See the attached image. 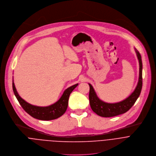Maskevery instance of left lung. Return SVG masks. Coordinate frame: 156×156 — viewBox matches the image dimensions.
<instances>
[{
	"instance_id": "obj_1",
	"label": "left lung",
	"mask_w": 156,
	"mask_h": 156,
	"mask_svg": "<svg viewBox=\"0 0 156 156\" xmlns=\"http://www.w3.org/2000/svg\"><path fill=\"white\" fill-rule=\"evenodd\" d=\"M135 50L140 65L139 80L135 90L127 98L116 103H105L98 98L91 85L88 83L90 86L89 101L90 107L93 111L95 112L97 115L103 117H111L125 113L133 106L139 97L143 85V65L140 53L136 48H135Z\"/></svg>"
}]
</instances>
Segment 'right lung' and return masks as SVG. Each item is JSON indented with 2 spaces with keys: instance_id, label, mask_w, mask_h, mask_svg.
<instances>
[{
  "instance_id": "1",
  "label": "right lung",
  "mask_w": 156,
  "mask_h": 156,
  "mask_svg": "<svg viewBox=\"0 0 156 156\" xmlns=\"http://www.w3.org/2000/svg\"><path fill=\"white\" fill-rule=\"evenodd\" d=\"M77 85L78 83L68 88L64 91L60 99L55 103L46 107H40L29 104L22 99L18 95L14 82H13L12 83L14 94L23 109L30 116L41 120H53L63 115L68 108L69 97L71 93Z\"/></svg>"
}]
</instances>
